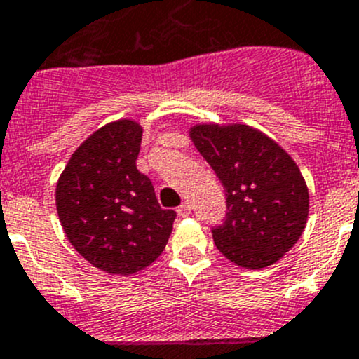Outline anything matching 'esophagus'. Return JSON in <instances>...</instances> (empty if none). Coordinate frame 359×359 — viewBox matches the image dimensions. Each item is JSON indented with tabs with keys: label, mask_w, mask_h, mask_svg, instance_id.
<instances>
[{
	"label": "esophagus",
	"mask_w": 359,
	"mask_h": 359,
	"mask_svg": "<svg viewBox=\"0 0 359 359\" xmlns=\"http://www.w3.org/2000/svg\"><path fill=\"white\" fill-rule=\"evenodd\" d=\"M177 213H179L180 217L191 215V205H189V203H182V205H180L179 208H177Z\"/></svg>",
	"instance_id": "34e87169"
}]
</instances>
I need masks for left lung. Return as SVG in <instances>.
Here are the masks:
<instances>
[{
  "instance_id": "1",
  "label": "left lung",
  "mask_w": 359,
  "mask_h": 359,
  "mask_svg": "<svg viewBox=\"0 0 359 359\" xmlns=\"http://www.w3.org/2000/svg\"><path fill=\"white\" fill-rule=\"evenodd\" d=\"M189 135L226 193V219L212 227L215 247L247 269L278 262L297 243L309 213L299 166L247 125H196Z\"/></svg>"
}]
</instances>
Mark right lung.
I'll use <instances>...</instances> for the list:
<instances>
[{"label":"right lung","instance_id":"1","mask_svg":"<svg viewBox=\"0 0 359 359\" xmlns=\"http://www.w3.org/2000/svg\"><path fill=\"white\" fill-rule=\"evenodd\" d=\"M142 126L119 119L74 151L55 191L57 213L76 252L109 274L139 273L166 247L173 210H163L153 182L137 170Z\"/></svg>","mask_w":359,"mask_h":359}]
</instances>
